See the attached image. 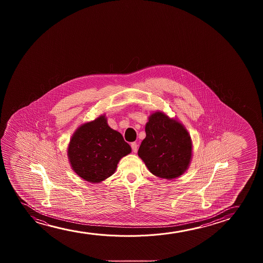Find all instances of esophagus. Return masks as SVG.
<instances>
[{
    "label": "esophagus",
    "mask_w": 263,
    "mask_h": 263,
    "mask_svg": "<svg viewBox=\"0 0 263 263\" xmlns=\"http://www.w3.org/2000/svg\"><path fill=\"white\" fill-rule=\"evenodd\" d=\"M131 147H132V150H133L134 153H137V147H138V144L136 143V142H134V143H131Z\"/></svg>",
    "instance_id": "obj_1"
}]
</instances>
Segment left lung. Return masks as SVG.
<instances>
[{"label":"left lung","instance_id":"8db88e82","mask_svg":"<svg viewBox=\"0 0 263 263\" xmlns=\"http://www.w3.org/2000/svg\"><path fill=\"white\" fill-rule=\"evenodd\" d=\"M145 134L138 155L149 171L167 180L183 174L192 152L191 137L184 126L158 111L149 118Z\"/></svg>","mask_w":263,"mask_h":263}]
</instances>
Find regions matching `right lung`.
I'll use <instances>...</instances> for the list:
<instances>
[{
    "instance_id": "1",
    "label": "right lung",
    "mask_w": 263,
    "mask_h": 263,
    "mask_svg": "<svg viewBox=\"0 0 263 263\" xmlns=\"http://www.w3.org/2000/svg\"><path fill=\"white\" fill-rule=\"evenodd\" d=\"M130 152L122 135L111 129L105 116H101L76 130L69 144L68 157L80 177L97 183L111 176L119 160Z\"/></svg>"
}]
</instances>
